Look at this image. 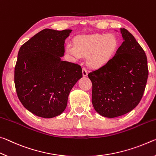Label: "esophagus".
<instances>
[{
	"label": "esophagus",
	"mask_w": 156,
	"mask_h": 156,
	"mask_svg": "<svg viewBox=\"0 0 156 156\" xmlns=\"http://www.w3.org/2000/svg\"><path fill=\"white\" fill-rule=\"evenodd\" d=\"M82 75L83 76H86L88 75V71L85 68H82Z\"/></svg>",
	"instance_id": "34e87169"
}]
</instances>
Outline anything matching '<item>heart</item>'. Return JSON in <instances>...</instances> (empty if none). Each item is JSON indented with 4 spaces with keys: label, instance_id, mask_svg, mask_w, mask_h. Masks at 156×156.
<instances>
[{
    "label": "heart",
    "instance_id": "b5f03b06",
    "mask_svg": "<svg viewBox=\"0 0 156 156\" xmlns=\"http://www.w3.org/2000/svg\"><path fill=\"white\" fill-rule=\"evenodd\" d=\"M74 45L68 43L66 50L76 58L86 57L89 66L98 68L108 62L115 55L119 41L112 34H90L76 37Z\"/></svg>",
    "mask_w": 156,
    "mask_h": 156
}]
</instances>
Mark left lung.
Listing matches in <instances>:
<instances>
[{"instance_id":"left-lung-1","label":"left lung","mask_w":156,"mask_h":156,"mask_svg":"<svg viewBox=\"0 0 156 156\" xmlns=\"http://www.w3.org/2000/svg\"><path fill=\"white\" fill-rule=\"evenodd\" d=\"M124 41L105 65L88 74L93 84L92 103L101 116L113 118L131 111L144 94L149 75L147 56L128 30Z\"/></svg>"}]
</instances>
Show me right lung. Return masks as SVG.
<instances>
[{
    "instance_id": "1",
    "label": "right lung",
    "mask_w": 156,
    "mask_h": 156,
    "mask_svg": "<svg viewBox=\"0 0 156 156\" xmlns=\"http://www.w3.org/2000/svg\"><path fill=\"white\" fill-rule=\"evenodd\" d=\"M71 32L44 29L20 48L15 88L21 104L35 115L52 118L62 113L71 89L82 77L80 65L61 58Z\"/></svg>"
}]
</instances>
